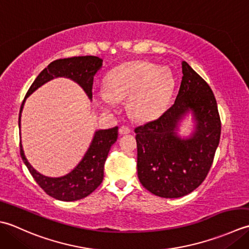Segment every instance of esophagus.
<instances>
[{"instance_id": "34e87169", "label": "esophagus", "mask_w": 249, "mask_h": 249, "mask_svg": "<svg viewBox=\"0 0 249 249\" xmlns=\"http://www.w3.org/2000/svg\"><path fill=\"white\" fill-rule=\"evenodd\" d=\"M131 132V129L129 128L128 125H121L120 128H119V133L120 134H123V135H124V134H129Z\"/></svg>"}]
</instances>
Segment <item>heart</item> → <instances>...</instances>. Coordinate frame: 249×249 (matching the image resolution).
<instances>
[{
  "label": "heart",
  "mask_w": 249,
  "mask_h": 249,
  "mask_svg": "<svg viewBox=\"0 0 249 249\" xmlns=\"http://www.w3.org/2000/svg\"><path fill=\"white\" fill-rule=\"evenodd\" d=\"M106 90H96L94 98L106 110L117 108L126 99L129 113L140 120L154 119L163 111L174 89L171 71L147 61H129L113 69L105 77Z\"/></svg>",
  "instance_id": "b5f03b06"
}]
</instances>
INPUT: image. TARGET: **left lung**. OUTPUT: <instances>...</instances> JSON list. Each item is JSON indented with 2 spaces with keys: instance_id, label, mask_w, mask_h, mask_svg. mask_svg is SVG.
Here are the masks:
<instances>
[{
  "instance_id": "left-lung-1",
  "label": "left lung",
  "mask_w": 249,
  "mask_h": 249,
  "mask_svg": "<svg viewBox=\"0 0 249 249\" xmlns=\"http://www.w3.org/2000/svg\"><path fill=\"white\" fill-rule=\"evenodd\" d=\"M181 72L174 104L158 119L134 130L141 184L153 195L170 199L187 196L205 179L221 131L210 86L185 61ZM188 115L193 129L181 136L180 125Z\"/></svg>"
}]
</instances>
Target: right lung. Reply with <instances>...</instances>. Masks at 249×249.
<instances>
[{"label":"right lung","mask_w":249,"mask_h":249,"mask_svg":"<svg viewBox=\"0 0 249 249\" xmlns=\"http://www.w3.org/2000/svg\"><path fill=\"white\" fill-rule=\"evenodd\" d=\"M102 65L103 59L95 55H82V57L53 61L48 64L47 68H45L38 74L25 94L19 113V130L25 100L35 90L54 78L64 77L79 85L91 101L92 100L93 77L96 72L102 68ZM20 139H21V132H20ZM117 139L118 126H114L111 129L96 130L83 159L70 173L60 177L45 176L35 170L25 158L21 141H20V155L35 181L48 196L60 201H77L89 196L101 185L104 177L105 160L107 158L111 145Z\"/></svg>","instance_id":"obj_1"}]
</instances>
